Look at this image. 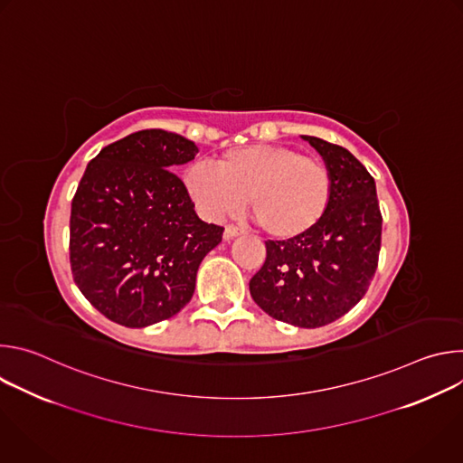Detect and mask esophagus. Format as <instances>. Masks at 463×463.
I'll list each match as a JSON object with an SVG mask.
<instances>
[{"instance_id":"34e87169","label":"esophagus","mask_w":463,"mask_h":463,"mask_svg":"<svg viewBox=\"0 0 463 463\" xmlns=\"http://www.w3.org/2000/svg\"><path fill=\"white\" fill-rule=\"evenodd\" d=\"M240 234H243L241 229H238V227H234V225H227L225 231H223V240H232V238H236V236H240Z\"/></svg>"}]
</instances>
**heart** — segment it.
<instances>
[{
    "instance_id": "heart-1",
    "label": "heart",
    "mask_w": 463,
    "mask_h": 463,
    "mask_svg": "<svg viewBox=\"0 0 463 463\" xmlns=\"http://www.w3.org/2000/svg\"><path fill=\"white\" fill-rule=\"evenodd\" d=\"M214 168L195 163L183 184L195 209L218 222L249 209L260 229L277 240L307 234L322 220L332 177L327 166L289 146L247 145L223 152Z\"/></svg>"
}]
</instances>
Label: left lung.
<instances>
[{"label":"left lung","mask_w":463,"mask_h":463,"mask_svg":"<svg viewBox=\"0 0 463 463\" xmlns=\"http://www.w3.org/2000/svg\"><path fill=\"white\" fill-rule=\"evenodd\" d=\"M302 139L329 170V205L307 234L266 241V261L249 291L273 318L318 327L341 318L364 297L377 269L383 218L373 177L346 148L311 136Z\"/></svg>","instance_id":"8db88e82"}]
</instances>
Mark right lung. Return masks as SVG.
Masks as SVG:
<instances>
[{
  "mask_svg": "<svg viewBox=\"0 0 463 463\" xmlns=\"http://www.w3.org/2000/svg\"><path fill=\"white\" fill-rule=\"evenodd\" d=\"M200 152L165 129L136 131L88 165L71 203L75 284L109 320L145 327L192 298L200 263L223 227L197 218L170 170Z\"/></svg>",
  "mask_w": 463,
  "mask_h": 463,
  "instance_id": "add662e5",
  "label": "right lung"
}]
</instances>
